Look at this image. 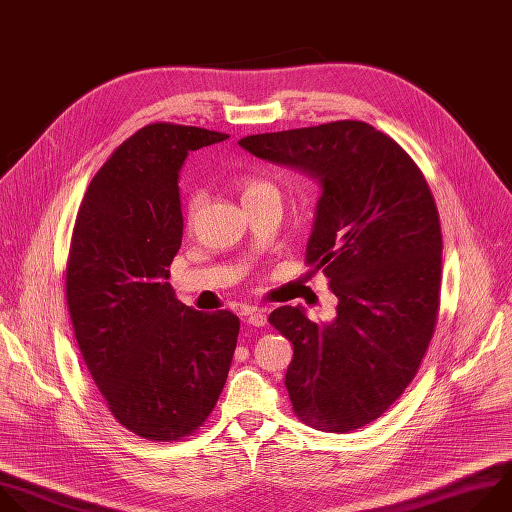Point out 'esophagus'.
Here are the masks:
<instances>
[{
	"label": "esophagus",
	"mask_w": 512,
	"mask_h": 512,
	"mask_svg": "<svg viewBox=\"0 0 512 512\" xmlns=\"http://www.w3.org/2000/svg\"><path fill=\"white\" fill-rule=\"evenodd\" d=\"M266 321H268L266 309H260V306H254V309H250V313H248V325H252V327H264Z\"/></svg>",
	"instance_id": "34e87169"
}]
</instances>
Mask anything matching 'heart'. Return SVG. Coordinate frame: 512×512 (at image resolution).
Instances as JSON below:
<instances>
[{"label": "heart", "instance_id": "b5f03b06", "mask_svg": "<svg viewBox=\"0 0 512 512\" xmlns=\"http://www.w3.org/2000/svg\"><path fill=\"white\" fill-rule=\"evenodd\" d=\"M238 187H240V193H242V201L244 199H250V197H256L260 193H268V191H276L272 183H268L266 179L262 177H242L238 181ZM199 208V197L193 195L189 199V218H193V214L197 212Z\"/></svg>", "mask_w": 512, "mask_h": 512}]
</instances>
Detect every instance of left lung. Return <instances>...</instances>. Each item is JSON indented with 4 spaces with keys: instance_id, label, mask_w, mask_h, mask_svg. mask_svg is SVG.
<instances>
[{
    "instance_id": "8db88e82",
    "label": "left lung",
    "mask_w": 512,
    "mask_h": 512,
    "mask_svg": "<svg viewBox=\"0 0 512 512\" xmlns=\"http://www.w3.org/2000/svg\"><path fill=\"white\" fill-rule=\"evenodd\" d=\"M238 145L321 187L306 264L329 276L337 315L313 323L286 304L270 325L294 349L284 385L296 416L323 432L363 428L410 385L434 335L442 232L430 187L410 155L361 121Z\"/></svg>"
}]
</instances>
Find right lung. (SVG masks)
<instances>
[{
  "label": "right lung",
  "mask_w": 512,
  "mask_h": 512,
  "mask_svg": "<svg viewBox=\"0 0 512 512\" xmlns=\"http://www.w3.org/2000/svg\"><path fill=\"white\" fill-rule=\"evenodd\" d=\"M224 139L143 127L92 177L72 232L66 300L78 347L119 424L151 442L181 440L206 422L238 341L234 313L195 311L167 282L183 238L181 165Z\"/></svg>",
  "instance_id": "obj_1"
}]
</instances>
